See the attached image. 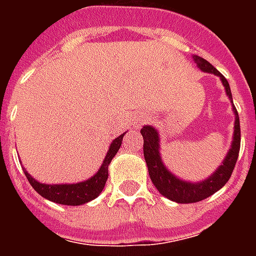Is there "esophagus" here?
<instances>
[{
	"label": "esophagus",
	"instance_id": "esophagus-1",
	"mask_svg": "<svg viewBox=\"0 0 256 256\" xmlns=\"http://www.w3.org/2000/svg\"><path fill=\"white\" fill-rule=\"evenodd\" d=\"M146 120V116L145 115H140L137 116V119L134 120V128H141V124Z\"/></svg>",
	"mask_w": 256,
	"mask_h": 256
}]
</instances>
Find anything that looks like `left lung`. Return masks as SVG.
Listing matches in <instances>:
<instances>
[{"instance_id":"1","label":"left lung","mask_w":256,"mask_h":256,"mask_svg":"<svg viewBox=\"0 0 256 256\" xmlns=\"http://www.w3.org/2000/svg\"><path fill=\"white\" fill-rule=\"evenodd\" d=\"M193 62L198 64V67L204 72L214 74L216 76H220L222 84L225 86L226 94L233 104L230 86L225 76L216 68L212 67L207 60H204L200 56L194 54ZM233 112H234L236 118H234V132H233L230 150L225 156L222 164L208 178H206L204 181H200V182H189V181H184V180L176 177L162 160L160 145H159L160 140H159L158 130L152 126H144L141 128V134L144 138V158L145 163L148 166L150 177L155 185V188L164 198H170L176 203H196V202L204 200L211 194H214L215 192H218L229 181L233 168L236 166L238 150H240V120H238V114H237L234 106H233Z\"/></svg>"}]
</instances>
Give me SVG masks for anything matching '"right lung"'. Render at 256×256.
Instances as JSON below:
<instances>
[{"instance_id": "add662e5", "label": "right lung", "mask_w": 256, "mask_h": 256, "mask_svg": "<svg viewBox=\"0 0 256 256\" xmlns=\"http://www.w3.org/2000/svg\"><path fill=\"white\" fill-rule=\"evenodd\" d=\"M126 133L120 134L119 137L112 141L110 145V150L106 152V158L102 160L100 170L96 172L94 176L86 181L78 184H42L38 182L36 178H32L28 172L24 170V174L31 186L36 189V192L41 194L42 198L50 200L53 203L64 204V206H80L96 198L106 186V180H108V166L116 155L118 150L122 145L123 136Z\"/></svg>"}]
</instances>
